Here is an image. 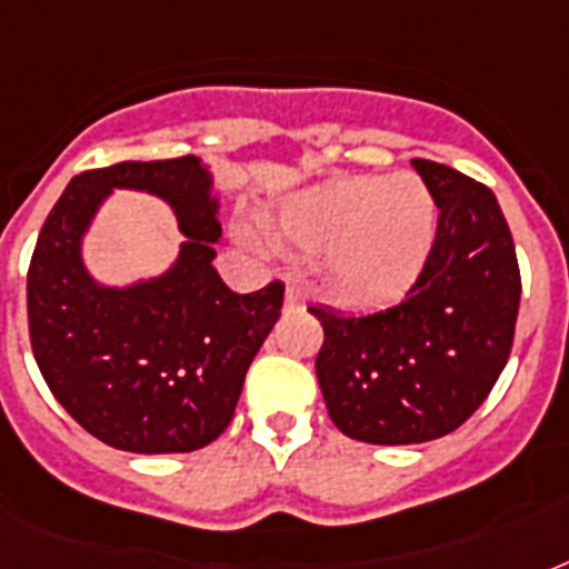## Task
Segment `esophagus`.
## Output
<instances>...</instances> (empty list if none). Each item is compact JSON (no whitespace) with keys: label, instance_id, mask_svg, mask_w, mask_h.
Here are the masks:
<instances>
[{"label":"esophagus","instance_id":"obj_1","mask_svg":"<svg viewBox=\"0 0 569 569\" xmlns=\"http://www.w3.org/2000/svg\"><path fill=\"white\" fill-rule=\"evenodd\" d=\"M286 310H301L303 307V289L295 280H286Z\"/></svg>","mask_w":569,"mask_h":569}]
</instances>
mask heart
<instances>
[{
  "label": "heart",
  "instance_id": "1",
  "mask_svg": "<svg viewBox=\"0 0 569 569\" xmlns=\"http://www.w3.org/2000/svg\"><path fill=\"white\" fill-rule=\"evenodd\" d=\"M274 230L295 248L325 253L330 283L355 303H383L419 280L437 236V203L416 173L339 177L289 197ZM248 241H262L241 230Z\"/></svg>",
  "mask_w": 569,
  "mask_h": 569
}]
</instances>
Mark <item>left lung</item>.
<instances>
[{
    "label": "left lung",
    "instance_id": "left-lung-1",
    "mask_svg": "<svg viewBox=\"0 0 569 569\" xmlns=\"http://www.w3.org/2000/svg\"><path fill=\"white\" fill-rule=\"evenodd\" d=\"M437 214L431 257L401 303L369 316L310 307L316 357L339 431L375 446L446 437L502 375L520 310V266L496 194L449 164L413 159Z\"/></svg>",
    "mask_w": 569,
    "mask_h": 569
}]
</instances>
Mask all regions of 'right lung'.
<instances>
[{
  "label": "right lung",
  "mask_w": 569,
  "mask_h": 569,
  "mask_svg": "<svg viewBox=\"0 0 569 569\" xmlns=\"http://www.w3.org/2000/svg\"><path fill=\"white\" fill-rule=\"evenodd\" d=\"M111 188L172 203L187 241L162 278L114 290L87 274L81 236ZM218 239L212 177L194 156L84 171L47 214L26 286L31 351L58 405L111 449L194 451L230 425L283 283L227 289L212 266Z\"/></svg>",
  "instance_id": "right-lung-1"
}]
</instances>
